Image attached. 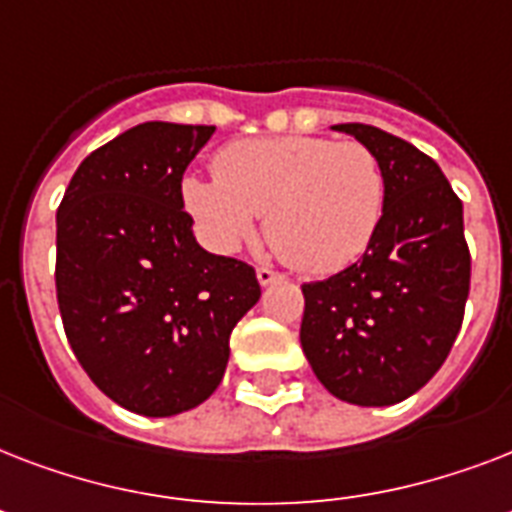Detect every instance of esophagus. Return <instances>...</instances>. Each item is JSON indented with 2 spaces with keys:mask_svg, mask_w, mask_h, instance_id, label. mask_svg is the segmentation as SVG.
<instances>
[{
  "mask_svg": "<svg viewBox=\"0 0 512 512\" xmlns=\"http://www.w3.org/2000/svg\"><path fill=\"white\" fill-rule=\"evenodd\" d=\"M276 279H279V273L271 271V268H265V265L257 268V281H260V287H268V284H273Z\"/></svg>",
  "mask_w": 512,
  "mask_h": 512,
  "instance_id": "34e87169",
  "label": "esophagus"
}]
</instances>
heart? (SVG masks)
<instances>
[{
    "mask_svg": "<svg viewBox=\"0 0 512 512\" xmlns=\"http://www.w3.org/2000/svg\"><path fill=\"white\" fill-rule=\"evenodd\" d=\"M180 193L215 252H236L265 215V236L289 265L327 276L369 247L385 207V172L356 140L281 135L225 146L215 177H185Z\"/></svg>",
    "mask_w": 512,
    "mask_h": 512,
    "instance_id": "heart-1",
    "label": "heart"
}]
</instances>
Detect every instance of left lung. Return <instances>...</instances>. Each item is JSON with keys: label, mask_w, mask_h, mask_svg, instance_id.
Returning a JSON list of instances; mask_svg holds the SVG:
<instances>
[{"label": "left lung", "mask_w": 512, "mask_h": 512, "mask_svg": "<svg viewBox=\"0 0 512 512\" xmlns=\"http://www.w3.org/2000/svg\"><path fill=\"white\" fill-rule=\"evenodd\" d=\"M377 154L385 207L364 257L303 284V353L321 385L356 406H390L449 356L470 292L462 201L430 156L372 124H335Z\"/></svg>", "instance_id": "8db88e82"}]
</instances>
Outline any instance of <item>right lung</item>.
<instances>
[{
  "label": "right lung",
  "instance_id": "1",
  "mask_svg": "<svg viewBox=\"0 0 512 512\" xmlns=\"http://www.w3.org/2000/svg\"><path fill=\"white\" fill-rule=\"evenodd\" d=\"M212 132L138 124L79 164L58 207L68 345L111 401L143 417L207 401L233 327L260 300L255 268L201 249L183 209V172Z\"/></svg>",
  "mask_w": 512,
  "mask_h": 512
}]
</instances>
